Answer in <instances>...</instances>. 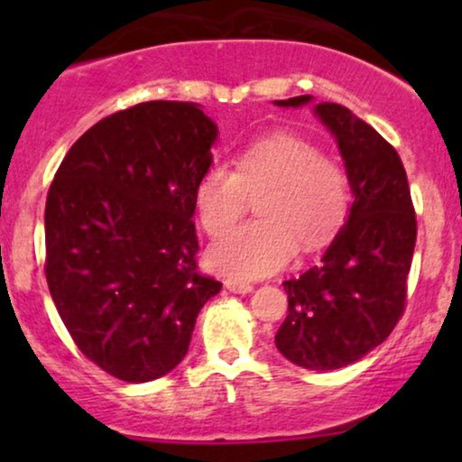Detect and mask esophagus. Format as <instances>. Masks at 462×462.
<instances>
[{
    "label": "esophagus",
    "instance_id": "esophagus-1",
    "mask_svg": "<svg viewBox=\"0 0 462 462\" xmlns=\"http://www.w3.org/2000/svg\"><path fill=\"white\" fill-rule=\"evenodd\" d=\"M226 289L230 291V293L245 295V293H252L254 286L249 284V282H241V280H232V278H227V280H226Z\"/></svg>",
    "mask_w": 462,
    "mask_h": 462
}]
</instances>
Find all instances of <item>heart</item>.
<instances>
[{
  "mask_svg": "<svg viewBox=\"0 0 462 462\" xmlns=\"http://www.w3.org/2000/svg\"><path fill=\"white\" fill-rule=\"evenodd\" d=\"M250 195L258 219L235 227L210 247L208 263L232 278H264L284 267L298 245L321 247L347 215L349 184L337 162L295 136H269L243 150L236 169L210 164L193 190L199 224L210 236L226 232Z\"/></svg>",
  "mask_w": 462,
  "mask_h": 462,
  "instance_id": "1",
  "label": "heart"
}]
</instances>
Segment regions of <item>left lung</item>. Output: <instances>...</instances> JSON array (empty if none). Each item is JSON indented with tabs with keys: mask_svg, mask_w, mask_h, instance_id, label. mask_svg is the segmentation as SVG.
Here are the masks:
<instances>
[{
	"mask_svg": "<svg viewBox=\"0 0 462 462\" xmlns=\"http://www.w3.org/2000/svg\"><path fill=\"white\" fill-rule=\"evenodd\" d=\"M310 102V95H300L273 104ZM312 110L337 141L354 201L321 261L284 282L289 315L275 347L298 367L330 371L378 347L400 321L417 219L393 147L346 106L321 102Z\"/></svg>",
	"mask_w": 462,
	"mask_h": 462,
	"instance_id": "left-lung-1",
	"label": "left lung"
}]
</instances>
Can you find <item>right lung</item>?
<instances>
[{"label": "right lung", "mask_w": 462, "mask_h": 462, "mask_svg": "<svg viewBox=\"0 0 462 462\" xmlns=\"http://www.w3.org/2000/svg\"><path fill=\"white\" fill-rule=\"evenodd\" d=\"M215 121L193 102H143L84 132L45 204V275L79 352L125 383L187 356L221 282L198 273L193 190Z\"/></svg>", "instance_id": "right-lung-1"}]
</instances>
